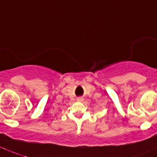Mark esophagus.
I'll return each instance as SVG.
<instances>
[{"label":"esophagus","mask_w":157,"mask_h":157,"mask_svg":"<svg viewBox=\"0 0 157 157\" xmlns=\"http://www.w3.org/2000/svg\"><path fill=\"white\" fill-rule=\"evenodd\" d=\"M82 98H78V101H82Z\"/></svg>","instance_id":"34e87169"}]
</instances>
